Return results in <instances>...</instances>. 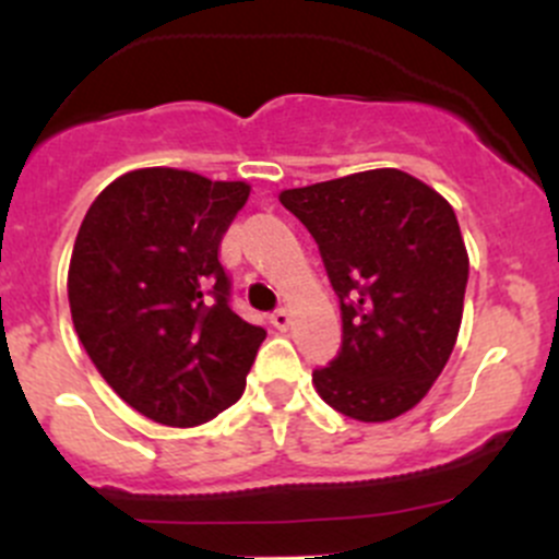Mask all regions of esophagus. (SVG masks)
Masks as SVG:
<instances>
[{
  "mask_svg": "<svg viewBox=\"0 0 559 559\" xmlns=\"http://www.w3.org/2000/svg\"><path fill=\"white\" fill-rule=\"evenodd\" d=\"M270 324H273L275 330H281V332L289 330V324H292L289 311H284V308H278V311H273V313H270Z\"/></svg>",
  "mask_w": 559,
  "mask_h": 559,
  "instance_id": "esophagus-1",
  "label": "esophagus"
}]
</instances>
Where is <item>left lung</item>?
Returning <instances> with one entry per match:
<instances>
[{
  "instance_id": "1",
  "label": "left lung",
  "mask_w": 559,
  "mask_h": 559,
  "mask_svg": "<svg viewBox=\"0 0 559 559\" xmlns=\"http://www.w3.org/2000/svg\"><path fill=\"white\" fill-rule=\"evenodd\" d=\"M319 246L341 300L343 343L313 370L326 405L359 421L414 408L452 357L467 251L447 200L403 170L281 191Z\"/></svg>"
}]
</instances>
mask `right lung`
<instances>
[{"label": "right lung", "instance_id": "right-lung-1", "mask_svg": "<svg viewBox=\"0 0 559 559\" xmlns=\"http://www.w3.org/2000/svg\"><path fill=\"white\" fill-rule=\"evenodd\" d=\"M243 180L148 167L92 202L72 248V324L103 379L170 427L211 421L246 389L267 332L233 308L218 248Z\"/></svg>", "mask_w": 559, "mask_h": 559}]
</instances>
